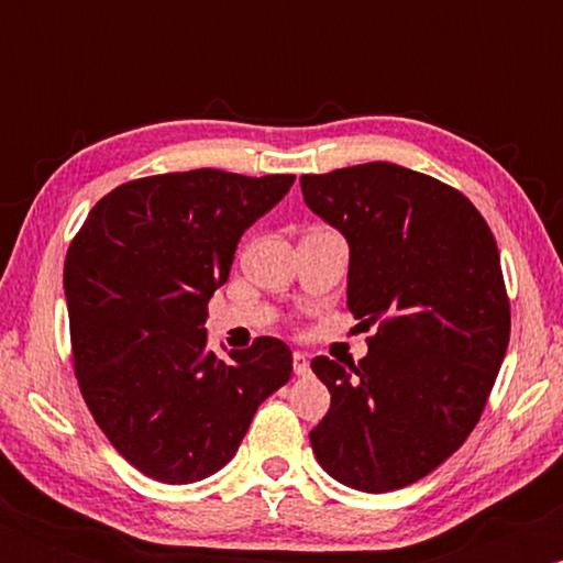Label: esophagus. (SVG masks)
<instances>
[{"label": "esophagus", "instance_id": "34e87169", "mask_svg": "<svg viewBox=\"0 0 563 563\" xmlns=\"http://www.w3.org/2000/svg\"><path fill=\"white\" fill-rule=\"evenodd\" d=\"M294 373H296V376H309L307 352H294Z\"/></svg>", "mask_w": 563, "mask_h": 563}]
</instances>
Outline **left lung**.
<instances>
[{
	"label": "left lung",
	"mask_w": 563,
	"mask_h": 563,
	"mask_svg": "<svg viewBox=\"0 0 563 563\" xmlns=\"http://www.w3.org/2000/svg\"><path fill=\"white\" fill-rule=\"evenodd\" d=\"M299 183L309 211L349 243V309L360 325L378 322L357 365L312 360L331 410L309 442L335 482L402 489L466 442L506 357L495 238L463 192L386 161Z\"/></svg>",
	"instance_id": "8db88e82"
}]
</instances>
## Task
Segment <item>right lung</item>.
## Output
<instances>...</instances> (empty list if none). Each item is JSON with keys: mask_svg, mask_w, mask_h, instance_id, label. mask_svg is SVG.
Masks as SVG:
<instances>
[{"mask_svg": "<svg viewBox=\"0 0 563 563\" xmlns=\"http://www.w3.org/2000/svg\"><path fill=\"white\" fill-rule=\"evenodd\" d=\"M294 179L219 169L134 179L97 200L70 243L63 288L76 378L102 434L151 479L217 474L256 407L288 384L294 354L280 339L219 360L203 322L241 235Z\"/></svg>", "mask_w": 563, "mask_h": 563, "instance_id": "add662e5", "label": "right lung"}]
</instances>
